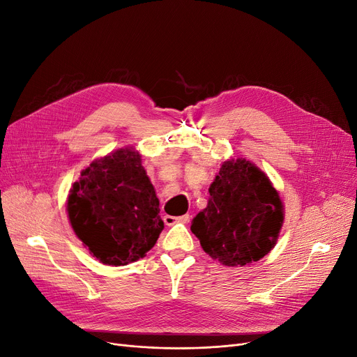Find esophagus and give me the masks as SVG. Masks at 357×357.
<instances>
[{"instance_id": "esophagus-1", "label": "esophagus", "mask_w": 357, "mask_h": 357, "mask_svg": "<svg viewBox=\"0 0 357 357\" xmlns=\"http://www.w3.org/2000/svg\"><path fill=\"white\" fill-rule=\"evenodd\" d=\"M163 222L167 226H172L175 223H190V214H183V215H178V217L165 215L163 217Z\"/></svg>"}]
</instances>
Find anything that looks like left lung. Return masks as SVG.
<instances>
[{
    "label": "left lung",
    "mask_w": 357,
    "mask_h": 357,
    "mask_svg": "<svg viewBox=\"0 0 357 357\" xmlns=\"http://www.w3.org/2000/svg\"><path fill=\"white\" fill-rule=\"evenodd\" d=\"M207 207L191 231L203 250L227 267L266 257L280 234L284 208L268 176L246 159L226 160L208 188Z\"/></svg>",
    "instance_id": "left-lung-1"
}]
</instances>
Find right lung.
<instances>
[{
  "instance_id": "add662e5",
  "label": "right lung",
  "mask_w": 357,
  "mask_h": 357,
  "mask_svg": "<svg viewBox=\"0 0 357 357\" xmlns=\"http://www.w3.org/2000/svg\"><path fill=\"white\" fill-rule=\"evenodd\" d=\"M67 211L77 238L106 266L143 258L165 227L156 191L132 147L118 149L82 170Z\"/></svg>"
}]
</instances>
